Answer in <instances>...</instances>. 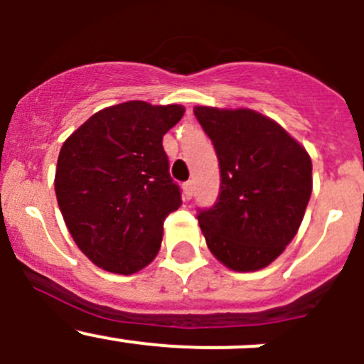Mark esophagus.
<instances>
[{
    "label": "esophagus",
    "mask_w": 364,
    "mask_h": 364,
    "mask_svg": "<svg viewBox=\"0 0 364 364\" xmlns=\"http://www.w3.org/2000/svg\"><path fill=\"white\" fill-rule=\"evenodd\" d=\"M183 196H185L186 200L192 199V196H193V181H186L185 185H183Z\"/></svg>",
    "instance_id": "obj_1"
}]
</instances>
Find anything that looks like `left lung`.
Returning <instances> with one entry per match:
<instances>
[{
  "label": "left lung",
  "mask_w": 364,
  "mask_h": 364,
  "mask_svg": "<svg viewBox=\"0 0 364 364\" xmlns=\"http://www.w3.org/2000/svg\"><path fill=\"white\" fill-rule=\"evenodd\" d=\"M218 156L220 193L197 220L213 255L234 271L273 262L311 196V160L284 128L250 109L196 107Z\"/></svg>",
  "instance_id": "left-lung-1"
}]
</instances>
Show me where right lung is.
<instances>
[{"mask_svg":"<svg viewBox=\"0 0 364 364\" xmlns=\"http://www.w3.org/2000/svg\"><path fill=\"white\" fill-rule=\"evenodd\" d=\"M181 105L124 102L102 109L65 141L58 204L80 252L98 267L132 274L160 250L164 222L181 205L161 139Z\"/></svg>","mask_w":364,"mask_h":364,"instance_id":"add662e5","label":"right lung"}]
</instances>
